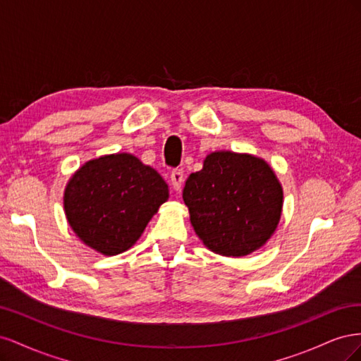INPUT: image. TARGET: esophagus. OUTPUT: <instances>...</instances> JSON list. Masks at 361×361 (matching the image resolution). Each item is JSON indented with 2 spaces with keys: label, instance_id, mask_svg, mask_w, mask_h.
<instances>
[{
  "label": "esophagus",
  "instance_id": "obj_1",
  "mask_svg": "<svg viewBox=\"0 0 361 361\" xmlns=\"http://www.w3.org/2000/svg\"><path fill=\"white\" fill-rule=\"evenodd\" d=\"M170 180L173 185V190L179 191L182 187V182H183V170L182 169H174L170 173Z\"/></svg>",
  "mask_w": 361,
  "mask_h": 361
}]
</instances>
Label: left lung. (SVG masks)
<instances>
[{"instance_id":"1","label":"left lung","mask_w":361,"mask_h":361,"mask_svg":"<svg viewBox=\"0 0 361 361\" xmlns=\"http://www.w3.org/2000/svg\"><path fill=\"white\" fill-rule=\"evenodd\" d=\"M183 202L203 244L216 255L239 257L253 253L274 233L283 191L264 159L214 152L185 182Z\"/></svg>"}]
</instances>
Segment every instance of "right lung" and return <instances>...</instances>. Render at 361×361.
Instances as JSON below:
<instances>
[{
    "mask_svg": "<svg viewBox=\"0 0 361 361\" xmlns=\"http://www.w3.org/2000/svg\"><path fill=\"white\" fill-rule=\"evenodd\" d=\"M167 199V183L154 169L117 154L89 161L73 174L64 211L81 241L114 256L135 244Z\"/></svg>",
    "mask_w": 361,
    "mask_h": 361,
    "instance_id": "1",
    "label": "right lung"
}]
</instances>
